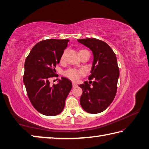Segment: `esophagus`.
I'll return each instance as SVG.
<instances>
[{
    "instance_id": "obj_1",
    "label": "esophagus",
    "mask_w": 149,
    "mask_h": 149,
    "mask_svg": "<svg viewBox=\"0 0 149 149\" xmlns=\"http://www.w3.org/2000/svg\"><path fill=\"white\" fill-rule=\"evenodd\" d=\"M77 86V84L75 83H72V86L74 87V88H75V87H76Z\"/></svg>"
}]
</instances>
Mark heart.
I'll return each mask as SVG.
<instances>
[{
	"mask_svg": "<svg viewBox=\"0 0 149 149\" xmlns=\"http://www.w3.org/2000/svg\"><path fill=\"white\" fill-rule=\"evenodd\" d=\"M84 51H86V49H80L79 52V54L81 53ZM64 56H65V54H63L62 55V56L61 57V61H63L64 59ZM84 72L82 70H77V69H74V68H70L65 72V75L68 78H69L70 79H71L72 81H77L79 77L81 75H84Z\"/></svg>",
	"mask_w": 149,
	"mask_h": 149,
	"instance_id": "1",
	"label": "heart"
}]
</instances>
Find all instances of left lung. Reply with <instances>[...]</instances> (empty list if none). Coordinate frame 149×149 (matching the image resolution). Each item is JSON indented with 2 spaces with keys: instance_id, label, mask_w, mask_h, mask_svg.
Wrapping results in <instances>:
<instances>
[{
  "instance_id": "obj_1",
  "label": "left lung",
  "mask_w": 149,
  "mask_h": 149,
  "mask_svg": "<svg viewBox=\"0 0 149 149\" xmlns=\"http://www.w3.org/2000/svg\"><path fill=\"white\" fill-rule=\"evenodd\" d=\"M77 40L90 48L94 56L89 83L85 81L79 85L83 90L80 104L87 112L100 113L112 103L117 92L119 76L117 58L112 48L103 40L94 38ZM92 78L95 79L93 82Z\"/></svg>"
}]
</instances>
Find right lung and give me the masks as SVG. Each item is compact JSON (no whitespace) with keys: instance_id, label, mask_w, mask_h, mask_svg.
I'll list each match as a JSON object with an SVG mask.
<instances>
[{"instance_id":"obj_1","label":"right lung","mask_w":149,"mask_h":149,"mask_svg":"<svg viewBox=\"0 0 149 149\" xmlns=\"http://www.w3.org/2000/svg\"><path fill=\"white\" fill-rule=\"evenodd\" d=\"M68 39H47L38 42L31 49L24 63L23 82L32 105L43 115L59 114L72 88L71 81L61 77L57 84H49L55 76V67L59 63Z\"/></svg>"}]
</instances>
